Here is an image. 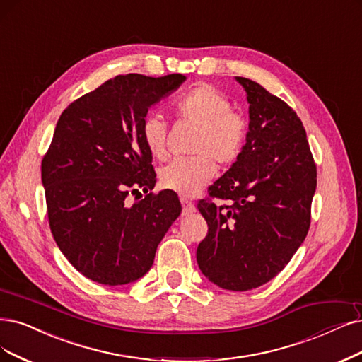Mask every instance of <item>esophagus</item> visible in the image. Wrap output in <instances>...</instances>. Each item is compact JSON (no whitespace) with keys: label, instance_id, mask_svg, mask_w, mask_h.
Segmentation results:
<instances>
[{"label":"esophagus","instance_id":"34e87169","mask_svg":"<svg viewBox=\"0 0 362 362\" xmlns=\"http://www.w3.org/2000/svg\"><path fill=\"white\" fill-rule=\"evenodd\" d=\"M180 203H182V207H183V210H182V213L183 215H189V213H194L195 210H197V207H195V204L192 203V202H189L188 198H180Z\"/></svg>","mask_w":362,"mask_h":362}]
</instances>
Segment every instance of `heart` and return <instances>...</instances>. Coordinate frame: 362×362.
<instances>
[{
  "label": "heart",
  "mask_w": 362,
  "mask_h": 362,
  "mask_svg": "<svg viewBox=\"0 0 362 362\" xmlns=\"http://www.w3.org/2000/svg\"><path fill=\"white\" fill-rule=\"evenodd\" d=\"M180 120L198 127L192 158L174 159L160 168L159 182L165 189L194 195L215 177L216 165H230L242 153L246 140L245 117L231 110V103L221 90L202 83L183 92L173 103ZM143 144L153 158H167V125L155 113H147L140 127Z\"/></svg>",
  "instance_id": "obj_1"
}]
</instances>
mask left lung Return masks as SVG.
I'll return each instance as SVG.
<instances>
[{
    "label": "left lung",
    "mask_w": 362,
    "mask_h": 362,
    "mask_svg": "<svg viewBox=\"0 0 362 362\" xmlns=\"http://www.w3.org/2000/svg\"><path fill=\"white\" fill-rule=\"evenodd\" d=\"M237 82L250 104L247 139L233 167L199 199L209 231L197 261L211 284L242 292L270 282L304 242L316 164L297 113L253 80Z\"/></svg>",
    "instance_id": "1"
}]
</instances>
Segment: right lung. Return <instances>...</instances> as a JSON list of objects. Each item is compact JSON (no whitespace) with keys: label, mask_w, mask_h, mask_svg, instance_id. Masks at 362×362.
I'll use <instances>...</instances> for the list:
<instances>
[{"label":"right lung","mask_w":362,"mask_h":362,"mask_svg":"<svg viewBox=\"0 0 362 362\" xmlns=\"http://www.w3.org/2000/svg\"><path fill=\"white\" fill-rule=\"evenodd\" d=\"M183 80L116 76L58 119L42 160L49 226L64 257L93 282L116 286L144 276L180 215L176 192H152L156 174L140 127L149 107ZM139 189L146 197L129 206L126 198Z\"/></svg>","instance_id":"add662e5"}]
</instances>
